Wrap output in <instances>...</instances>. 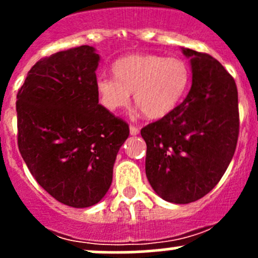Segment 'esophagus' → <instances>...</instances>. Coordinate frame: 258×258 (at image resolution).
Returning a JSON list of instances; mask_svg holds the SVG:
<instances>
[{"instance_id": "obj_1", "label": "esophagus", "mask_w": 258, "mask_h": 258, "mask_svg": "<svg viewBox=\"0 0 258 258\" xmlns=\"http://www.w3.org/2000/svg\"><path fill=\"white\" fill-rule=\"evenodd\" d=\"M130 134L132 135V136H136V135H139L140 134V130L137 128V127H135V126H130Z\"/></svg>"}]
</instances>
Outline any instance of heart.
<instances>
[{
	"instance_id": "heart-1",
	"label": "heart",
	"mask_w": 258,
	"mask_h": 258,
	"mask_svg": "<svg viewBox=\"0 0 258 258\" xmlns=\"http://www.w3.org/2000/svg\"><path fill=\"white\" fill-rule=\"evenodd\" d=\"M113 79L96 81L98 101L110 112L127 107L131 100L147 118L166 117L175 110L188 90L191 70L178 57L134 53L112 64Z\"/></svg>"
}]
</instances>
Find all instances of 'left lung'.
Returning a JSON list of instances; mask_svg holds the SVG:
<instances>
[{
  "label": "left lung",
  "instance_id": "left-lung-1",
  "mask_svg": "<svg viewBox=\"0 0 258 258\" xmlns=\"http://www.w3.org/2000/svg\"><path fill=\"white\" fill-rule=\"evenodd\" d=\"M192 85L181 105L141 130L146 176L167 202L200 200L218 183L235 153L240 130L235 80L216 58L181 47Z\"/></svg>",
  "mask_w": 258,
  "mask_h": 258
}]
</instances>
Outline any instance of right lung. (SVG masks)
<instances>
[{"mask_svg": "<svg viewBox=\"0 0 258 258\" xmlns=\"http://www.w3.org/2000/svg\"><path fill=\"white\" fill-rule=\"evenodd\" d=\"M100 54L80 46L41 58L17 93L18 148L36 181L75 209L98 204L112 183L128 124L98 103Z\"/></svg>", "mask_w": 258, "mask_h": 258, "instance_id": "right-lung-1", "label": "right lung"}]
</instances>
